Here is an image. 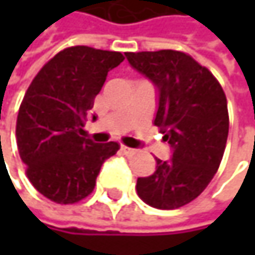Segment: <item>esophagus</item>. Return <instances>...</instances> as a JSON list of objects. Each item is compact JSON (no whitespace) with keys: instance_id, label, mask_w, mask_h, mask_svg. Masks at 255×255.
<instances>
[{"instance_id":"34e87169","label":"esophagus","mask_w":255,"mask_h":255,"mask_svg":"<svg viewBox=\"0 0 255 255\" xmlns=\"http://www.w3.org/2000/svg\"><path fill=\"white\" fill-rule=\"evenodd\" d=\"M121 152L126 155V156H131V155H134L135 153V149H131V147H128V146H121Z\"/></svg>"}]
</instances>
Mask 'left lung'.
Masks as SVG:
<instances>
[{"label": "left lung", "mask_w": 255, "mask_h": 255, "mask_svg": "<svg viewBox=\"0 0 255 255\" xmlns=\"http://www.w3.org/2000/svg\"><path fill=\"white\" fill-rule=\"evenodd\" d=\"M132 69L147 78L158 93L153 124L173 155L156 158V170L137 178V193L149 205L174 210L198 198L222 162L229 114L225 91L214 75L181 51L126 53Z\"/></svg>", "instance_id": "obj_1"}]
</instances>
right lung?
<instances>
[{
  "mask_svg": "<svg viewBox=\"0 0 255 255\" xmlns=\"http://www.w3.org/2000/svg\"><path fill=\"white\" fill-rule=\"evenodd\" d=\"M123 60L118 51L69 47L30 82L17 115V149L27 178L50 201L75 204L88 196L103 162L120 149L79 132L108 72Z\"/></svg>",
  "mask_w": 255,
  "mask_h": 255,
  "instance_id": "obj_1",
  "label": "right lung"
}]
</instances>
